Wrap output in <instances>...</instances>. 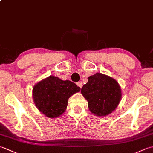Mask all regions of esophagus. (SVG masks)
<instances>
[{"label":"esophagus","instance_id":"obj_1","mask_svg":"<svg viewBox=\"0 0 153 153\" xmlns=\"http://www.w3.org/2000/svg\"><path fill=\"white\" fill-rule=\"evenodd\" d=\"M77 85L79 87H80V88H82V83L81 82H77Z\"/></svg>","mask_w":153,"mask_h":153}]
</instances>
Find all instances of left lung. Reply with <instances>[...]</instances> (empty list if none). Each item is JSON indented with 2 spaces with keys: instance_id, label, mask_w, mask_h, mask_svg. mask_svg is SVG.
<instances>
[{
  "instance_id": "8db88e82",
  "label": "left lung",
  "mask_w": 153,
  "mask_h": 153,
  "mask_svg": "<svg viewBox=\"0 0 153 153\" xmlns=\"http://www.w3.org/2000/svg\"><path fill=\"white\" fill-rule=\"evenodd\" d=\"M81 93L87 100L90 112L97 116H106L118 106L122 99V89L112 77L96 73L88 77Z\"/></svg>"
}]
</instances>
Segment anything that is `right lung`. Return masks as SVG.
Listing matches in <instances>:
<instances>
[{
	"mask_svg": "<svg viewBox=\"0 0 153 153\" xmlns=\"http://www.w3.org/2000/svg\"><path fill=\"white\" fill-rule=\"evenodd\" d=\"M80 90V87L69 80L50 76L35 84L32 94L39 112L48 118H56L66 111L68 99Z\"/></svg>",
	"mask_w": 153,
	"mask_h": 153,
	"instance_id": "right-lung-1",
	"label": "right lung"
}]
</instances>
